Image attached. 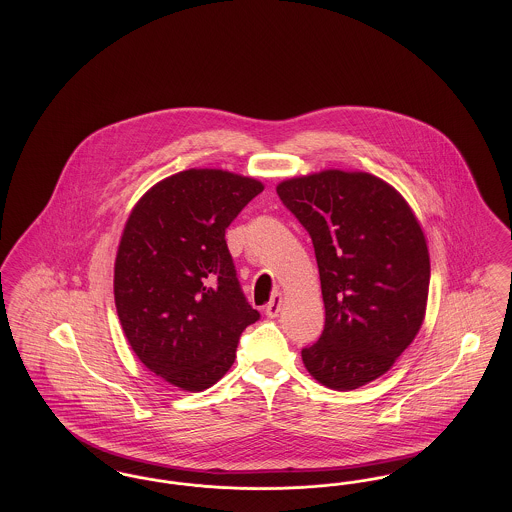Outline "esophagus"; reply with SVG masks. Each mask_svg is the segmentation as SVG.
<instances>
[{"mask_svg":"<svg viewBox=\"0 0 512 512\" xmlns=\"http://www.w3.org/2000/svg\"><path fill=\"white\" fill-rule=\"evenodd\" d=\"M280 307H282V293H272V297H270V301H268L267 307H265V311H267V317H278V313H280Z\"/></svg>","mask_w":512,"mask_h":512,"instance_id":"obj_1","label":"esophagus"}]
</instances>
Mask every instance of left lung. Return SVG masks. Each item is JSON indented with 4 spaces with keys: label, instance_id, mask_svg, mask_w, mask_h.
<instances>
[{
    "label": "left lung",
    "instance_id": "left-lung-1",
    "mask_svg": "<svg viewBox=\"0 0 512 512\" xmlns=\"http://www.w3.org/2000/svg\"><path fill=\"white\" fill-rule=\"evenodd\" d=\"M276 192L309 232L324 299V330L301 351L322 386L357 390L413 343L428 301L430 255L409 203L368 172L322 171Z\"/></svg>",
    "mask_w": 512,
    "mask_h": 512
}]
</instances>
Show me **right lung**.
I'll return each mask as SVG.
<instances>
[{
    "label": "right lung",
    "instance_id": "add662e5",
    "mask_svg": "<svg viewBox=\"0 0 512 512\" xmlns=\"http://www.w3.org/2000/svg\"><path fill=\"white\" fill-rule=\"evenodd\" d=\"M255 178L190 169L134 205L115 261V305L144 365L186 391L217 384L259 320L245 299L224 232L263 192Z\"/></svg>",
    "mask_w": 512,
    "mask_h": 512
}]
</instances>
